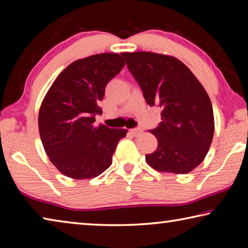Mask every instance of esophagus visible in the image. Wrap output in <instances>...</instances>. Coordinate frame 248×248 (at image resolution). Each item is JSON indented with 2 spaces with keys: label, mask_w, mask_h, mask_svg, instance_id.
Listing matches in <instances>:
<instances>
[{
  "label": "esophagus",
  "mask_w": 248,
  "mask_h": 248,
  "mask_svg": "<svg viewBox=\"0 0 248 248\" xmlns=\"http://www.w3.org/2000/svg\"><path fill=\"white\" fill-rule=\"evenodd\" d=\"M130 132H131V134H132V136H134V137H139L140 134L142 133V130L139 129V128H136V129L130 130Z\"/></svg>",
  "instance_id": "34e87169"
}]
</instances>
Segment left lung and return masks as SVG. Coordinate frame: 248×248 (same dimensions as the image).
Wrapping results in <instances>:
<instances>
[{
	"mask_svg": "<svg viewBox=\"0 0 248 248\" xmlns=\"http://www.w3.org/2000/svg\"><path fill=\"white\" fill-rule=\"evenodd\" d=\"M150 106L162 108V121L150 130L157 148L146 154L152 169L174 174L195 170L207 155L215 132L213 109L194 73L175 57L155 52H123Z\"/></svg>",
	"mask_w": 248,
	"mask_h": 248,
	"instance_id": "8db88e82",
	"label": "left lung"
}]
</instances>
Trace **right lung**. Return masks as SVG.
I'll return each instance as SVG.
<instances>
[{"mask_svg": "<svg viewBox=\"0 0 248 248\" xmlns=\"http://www.w3.org/2000/svg\"><path fill=\"white\" fill-rule=\"evenodd\" d=\"M118 53L78 59L54 79L38 116L44 149L58 170L73 179L94 178L112 163V155L127 129L95 127L97 103L107 83L123 70Z\"/></svg>", "mask_w": 248, "mask_h": 248, "instance_id": "right-lung-1", "label": "right lung"}]
</instances>
